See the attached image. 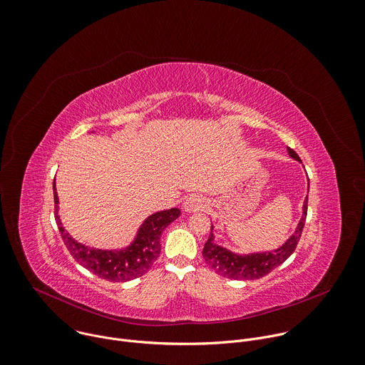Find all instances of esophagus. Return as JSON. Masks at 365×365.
Returning <instances> with one entry per match:
<instances>
[{
  "label": "esophagus",
  "mask_w": 365,
  "mask_h": 365,
  "mask_svg": "<svg viewBox=\"0 0 365 365\" xmlns=\"http://www.w3.org/2000/svg\"><path fill=\"white\" fill-rule=\"evenodd\" d=\"M207 207V200L205 197L202 195H198V194H194V195H190L185 198L184 204H182V208L184 211L187 212H194V211H201Z\"/></svg>",
  "instance_id": "1"
}]
</instances>
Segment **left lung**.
Segmentation results:
<instances>
[{
	"mask_svg": "<svg viewBox=\"0 0 365 365\" xmlns=\"http://www.w3.org/2000/svg\"><path fill=\"white\" fill-rule=\"evenodd\" d=\"M287 151H288L289 157L301 161L298 154L292 148L288 147ZM307 202H308V195L304 201L302 218L299 220L295 232L278 250L268 251V252H257V254H250V255H237V254H232L228 250L217 245L214 242V235L211 232L204 245V250H202V257H204L205 262L211 267V269L214 272H217L225 278H231V279H257V278L267 275L274 268L281 265L295 251L297 244L301 238L305 218H307V210H308Z\"/></svg>",
	"mask_w": 365,
	"mask_h": 365,
	"instance_id": "8db88e82",
	"label": "left lung"
}]
</instances>
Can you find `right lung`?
Instances as JSON below:
<instances>
[{
    "label": "right lung",
    "mask_w": 365,
    "mask_h": 365,
    "mask_svg": "<svg viewBox=\"0 0 365 365\" xmlns=\"http://www.w3.org/2000/svg\"><path fill=\"white\" fill-rule=\"evenodd\" d=\"M53 185L56 221L67 250L80 265H83L93 274L98 275L100 278H104L111 282H124L144 275L160 255L161 232L181 214L178 208H171L150 215L141 225L137 240L125 250H94L83 244H78L76 240H73V237H70L66 232L58 217V195L56 190V181Z\"/></svg>",
    "instance_id": "1"
}]
</instances>
